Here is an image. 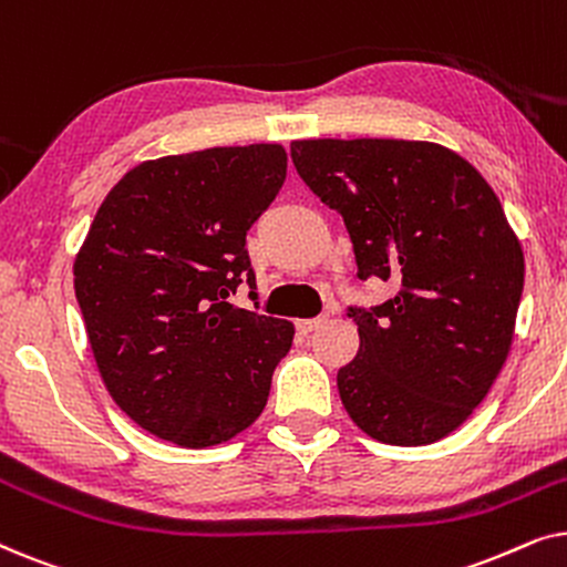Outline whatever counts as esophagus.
<instances>
[{
	"label": "esophagus",
	"mask_w": 567,
	"mask_h": 567,
	"mask_svg": "<svg viewBox=\"0 0 567 567\" xmlns=\"http://www.w3.org/2000/svg\"><path fill=\"white\" fill-rule=\"evenodd\" d=\"M322 324H324V317H315V320H297V330L305 332V336H309V332L322 328Z\"/></svg>",
	"instance_id": "34e87169"
}]
</instances>
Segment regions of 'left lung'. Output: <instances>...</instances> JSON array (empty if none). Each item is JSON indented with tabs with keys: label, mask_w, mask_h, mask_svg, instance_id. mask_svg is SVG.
<instances>
[{
	"label": "left lung",
	"mask_w": 567,
	"mask_h": 567,
	"mask_svg": "<svg viewBox=\"0 0 567 567\" xmlns=\"http://www.w3.org/2000/svg\"><path fill=\"white\" fill-rule=\"evenodd\" d=\"M301 181L343 216L359 278L394 297L351 309L361 348L338 392L367 436L425 446L485 400L514 343L524 250L460 154L405 138L291 142Z\"/></svg>",
	"instance_id": "8db88e82"
}]
</instances>
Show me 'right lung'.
<instances>
[{
	"label": "right lung",
	"mask_w": 567,
	"mask_h": 567,
	"mask_svg": "<svg viewBox=\"0 0 567 567\" xmlns=\"http://www.w3.org/2000/svg\"><path fill=\"white\" fill-rule=\"evenodd\" d=\"M286 181L281 144L146 159L100 204L74 258L97 371L123 413L206 449L258 421L293 324L229 305L255 286L245 235Z\"/></svg>",
	"instance_id": "right-lung-1"
}]
</instances>
